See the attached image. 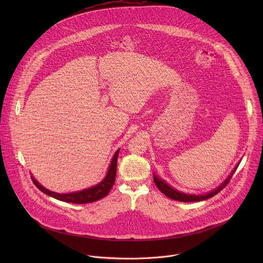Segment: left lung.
Returning a JSON list of instances; mask_svg holds the SVG:
<instances>
[{
  "instance_id": "1",
  "label": "left lung",
  "mask_w": 263,
  "mask_h": 263,
  "mask_svg": "<svg viewBox=\"0 0 263 263\" xmlns=\"http://www.w3.org/2000/svg\"><path fill=\"white\" fill-rule=\"evenodd\" d=\"M238 166V165H237ZM237 166L234 168V170L232 171V173L229 175V177L226 179L225 181L216 189L205 193V194H187V193H184V192H181V191H178L176 190L175 188L171 187L170 185H168L163 179L159 178L158 176H156L154 174V182L156 184V186L159 188V190L164 193L167 197L171 198V199H174V200H178V201H184V202H193V201H200V200H205V199H209L213 196H215L216 194H218L223 188L225 187L226 185L229 183L232 175L234 174V172L236 171L237 169Z\"/></svg>"
}]
</instances>
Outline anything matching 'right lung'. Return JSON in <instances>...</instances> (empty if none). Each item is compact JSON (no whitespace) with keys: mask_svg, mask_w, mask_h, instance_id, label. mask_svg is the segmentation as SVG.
Returning a JSON list of instances; mask_svg holds the SVG:
<instances>
[{"mask_svg":"<svg viewBox=\"0 0 263 263\" xmlns=\"http://www.w3.org/2000/svg\"><path fill=\"white\" fill-rule=\"evenodd\" d=\"M119 150L115 152V154L113 155L111 163L109 165V169L107 171L106 176L104 177V179L98 183L95 186L87 188L81 191H77V192H72V193H58V192H53L50 191L45 187H43L41 184H39L37 181L34 179L33 176H31V179L33 181V183L36 185V187L42 191L43 193L57 198L59 200L62 201H66V202H72V203H89V202H93L96 200H99L103 197H105L110 189L112 188L113 184L115 182V176H116V165H117V157H118V153Z\"/></svg>","mask_w":263,"mask_h":263,"instance_id":"obj_1","label":"right lung"}]
</instances>
